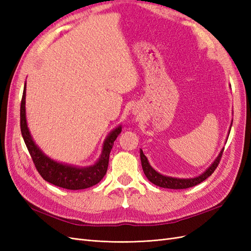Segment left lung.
Returning <instances> with one entry per match:
<instances>
[{
    "instance_id": "obj_1",
    "label": "left lung",
    "mask_w": 251,
    "mask_h": 251,
    "mask_svg": "<svg viewBox=\"0 0 251 251\" xmlns=\"http://www.w3.org/2000/svg\"><path fill=\"white\" fill-rule=\"evenodd\" d=\"M223 151H224V149L221 151V153H220V155L218 156L215 162L210 165V168H208L206 170V172H204L202 175H200L199 177L191 178V179H178V178L166 177V176H163V175H161V174L157 173L150 165L147 157L144 156L143 151L141 150H140V159H141V165H142L143 173L147 176V178L151 182V183H154L157 186L164 187V188L183 189V188H189V187H193L195 185H198L204 180H206L218 168L220 160H221V158H222Z\"/></svg>"
}]
</instances>
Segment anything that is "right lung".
<instances>
[{"instance_id":"add662e5","label":"right lung","mask_w":251,"mask_h":251,"mask_svg":"<svg viewBox=\"0 0 251 251\" xmlns=\"http://www.w3.org/2000/svg\"><path fill=\"white\" fill-rule=\"evenodd\" d=\"M25 95L26 83L21 100V132L29 151V154L31 156L32 161L35 165V169L39 172L42 178L53 185L66 189H73V191L88 188L97 184L104 177L105 173H107L111 150L113 148L114 141L116 140L121 132V126L115 128L108 136V138L105 139L101 157L93 166L78 169L73 168V166L70 165L57 163L51 160L47 156H45L41 150L35 146V143L31 138V135L29 133L26 123Z\"/></svg>"}]
</instances>
